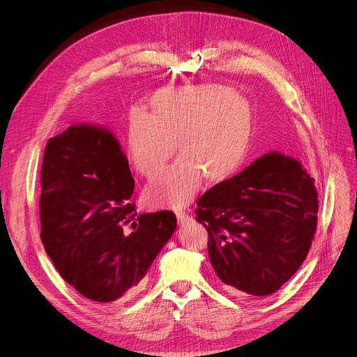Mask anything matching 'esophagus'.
I'll list each match as a JSON object with an SVG mask.
<instances>
[{
  "label": "esophagus",
  "instance_id": "34e87169",
  "mask_svg": "<svg viewBox=\"0 0 357 357\" xmlns=\"http://www.w3.org/2000/svg\"><path fill=\"white\" fill-rule=\"evenodd\" d=\"M177 219H178V223H180V225H185V223H188V222L192 220L190 216H188L187 213H183V212L177 213Z\"/></svg>",
  "mask_w": 357,
  "mask_h": 357
}]
</instances>
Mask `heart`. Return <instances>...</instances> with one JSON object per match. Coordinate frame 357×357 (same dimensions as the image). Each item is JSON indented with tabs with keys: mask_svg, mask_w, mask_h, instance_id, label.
<instances>
[{
	"mask_svg": "<svg viewBox=\"0 0 357 357\" xmlns=\"http://www.w3.org/2000/svg\"><path fill=\"white\" fill-rule=\"evenodd\" d=\"M254 112L246 98L219 85L167 89L151 99L150 115L128 118V151L135 170L155 177L173 155L180 158L145 190L151 207L181 208L203 177L219 183L242 162L252 137Z\"/></svg>",
	"mask_w": 357,
	"mask_h": 357,
	"instance_id": "b5f03b06",
	"label": "heart"
}]
</instances>
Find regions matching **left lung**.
<instances>
[{"label": "left lung", "mask_w": 357, "mask_h": 357, "mask_svg": "<svg viewBox=\"0 0 357 357\" xmlns=\"http://www.w3.org/2000/svg\"><path fill=\"white\" fill-rule=\"evenodd\" d=\"M314 180L300 161L271 151L199 200L196 220L223 287L235 296L278 291L304 262L317 229Z\"/></svg>", "instance_id": "8db88e82"}]
</instances>
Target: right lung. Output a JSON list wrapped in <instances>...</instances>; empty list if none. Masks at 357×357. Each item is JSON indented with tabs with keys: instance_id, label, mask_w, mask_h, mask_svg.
I'll list each match as a JSON object with an SVG mask.
<instances>
[{
	"instance_id": "1",
	"label": "right lung",
	"mask_w": 357,
	"mask_h": 357,
	"mask_svg": "<svg viewBox=\"0 0 357 357\" xmlns=\"http://www.w3.org/2000/svg\"><path fill=\"white\" fill-rule=\"evenodd\" d=\"M132 192L128 158L109 130L79 123L49 139L41 164V242L63 280L99 304L137 292L177 227L170 211L137 215Z\"/></svg>"
}]
</instances>
